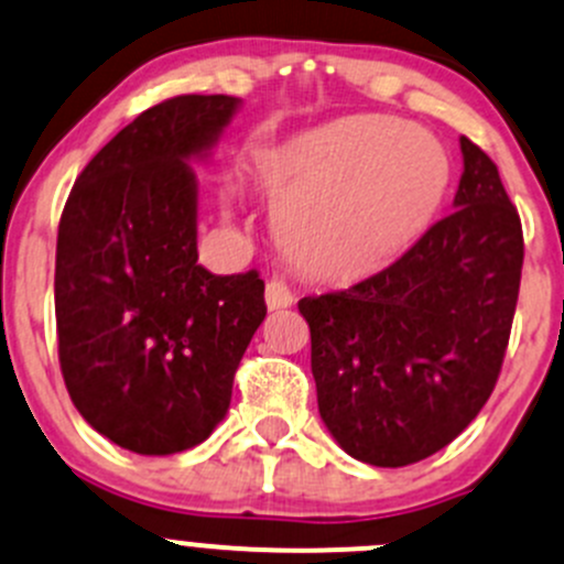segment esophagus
<instances>
[{
    "mask_svg": "<svg viewBox=\"0 0 564 564\" xmlns=\"http://www.w3.org/2000/svg\"><path fill=\"white\" fill-rule=\"evenodd\" d=\"M290 304H293V293H290L288 284L282 280H271L265 284V306H269V312L288 310Z\"/></svg>",
    "mask_w": 564,
    "mask_h": 564,
    "instance_id": "1",
    "label": "esophagus"
}]
</instances>
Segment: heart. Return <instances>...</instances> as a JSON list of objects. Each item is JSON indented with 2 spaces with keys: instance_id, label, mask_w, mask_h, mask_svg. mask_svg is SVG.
Here are the masks:
<instances>
[{
  "instance_id": "heart-1",
  "label": "heart",
  "mask_w": 564,
  "mask_h": 564,
  "mask_svg": "<svg viewBox=\"0 0 564 564\" xmlns=\"http://www.w3.org/2000/svg\"><path fill=\"white\" fill-rule=\"evenodd\" d=\"M254 187L301 274L367 280L432 228L451 184L445 149L391 116H347L260 149Z\"/></svg>"
}]
</instances>
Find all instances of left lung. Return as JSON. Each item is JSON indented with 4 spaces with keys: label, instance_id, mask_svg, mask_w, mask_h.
Wrapping results in <instances>:
<instances>
[{
    "label": "left lung",
    "instance_id": "left-lung-1",
    "mask_svg": "<svg viewBox=\"0 0 564 564\" xmlns=\"http://www.w3.org/2000/svg\"><path fill=\"white\" fill-rule=\"evenodd\" d=\"M451 217L380 274L306 295L323 423L345 454L408 467L473 423L497 386L524 236L495 162L462 135Z\"/></svg>",
    "mask_w": 564,
    "mask_h": 564
}]
</instances>
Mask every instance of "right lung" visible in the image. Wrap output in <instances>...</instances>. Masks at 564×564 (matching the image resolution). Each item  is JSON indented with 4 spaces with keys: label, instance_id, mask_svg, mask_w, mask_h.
Wrapping results in <instances>:
<instances>
[{
    "label": "right lung",
    "instance_id": "right-lung-1",
    "mask_svg": "<svg viewBox=\"0 0 564 564\" xmlns=\"http://www.w3.org/2000/svg\"><path fill=\"white\" fill-rule=\"evenodd\" d=\"M239 97L182 95L143 110L75 178L56 239V336L69 399L119 448L200 445L230 408L265 317L258 271L197 265V178Z\"/></svg>",
    "mask_w": 564,
    "mask_h": 564
}]
</instances>
